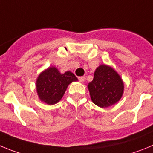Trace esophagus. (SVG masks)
I'll return each mask as SVG.
<instances>
[{"mask_svg": "<svg viewBox=\"0 0 153 153\" xmlns=\"http://www.w3.org/2000/svg\"><path fill=\"white\" fill-rule=\"evenodd\" d=\"M78 79H79V82L83 83V82H84L85 80V76H79V77H78Z\"/></svg>", "mask_w": 153, "mask_h": 153, "instance_id": "esophagus-1", "label": "esophagus"}]
</instances>
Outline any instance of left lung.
I'll list each match as a JSON object with an SVG mask.
<instances>
[{
  "label": "left lung",
  "mask_w": 153,
  "mask_h": 153,
  "mask_svg": "<svg viewBox=\"0 0 153 153\" xmlns=\"http://www.w3.org/2000/svg\"><path fill=\"white\" fill-rule=\"evenodd\" d=\"M87 87L92 102L101 108L117 103L124 92V83L120 74L106 64H100L96 69L93 81Z\"/></svg>",
  "instance_id": "1"
}]
</instances>
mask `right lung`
<instances>
[{
    "label": "right lung",
    "mask_w": 153,
    "mask_h": 153,
    "mask_svg": "<svg viewBox=\"0 0 153 153\" xmlns=\"http://www.w3.org/2000/svg\"><path fill=\"white\" fill-rule=\"evenodd\" d=\"M77 80L70 71L61 74L56 67H50L37 76L36 93L41 102L47 105H54L61 100L69 85Z\"/></svg>",
    "instance_id": "obj_1"
}]
</instances>
